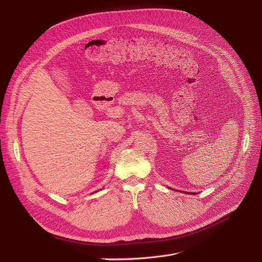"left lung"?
Returning <instances> with one entry per match:
<instances>
[{"label":"left lung","mask_w":262,"mask_h":262,"mask_svg":"<svg viewBox=\"0 0 262 262\" xmlns=\"http://www.w3.org/2000/svg\"><path fill=\"white\" fill-rule=\"evenodd\" d=\"M191 194H192V193H191ZM193 194H195V193H193Z\"/></svg>","instance_id":"1"}]
</instances>
